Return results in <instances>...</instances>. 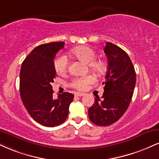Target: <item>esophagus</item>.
Instances as JSON below:
<instances>
[{"label":"esophagus","mask_w":159,"mask_h":159,"mask_svg":"<svg viewBox=\"0 0 159 159\" xmlns=\"http://www.w3.org/2000/svg\"><path fill=\"white\" fill-rule=\"evenodd\" d=\"M84 95H85L84 93H76L75 94V96H78V97H82V96H84Z\"/></svg>","instance_id":"obj_1"}]
</instances>
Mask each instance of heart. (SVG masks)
Returning <instances> with one entry per match:
<instances>
[{
	"instance_id": "b5f03b06",
	"label": "heart",
	"mask_w": 159,
	"mask_h": 159,
	"mask_svg": "<svg viewBox=\"0 0 159 159\" xmlns=\"http://www.w3.org/2000/svg\"><path fill=\"white\" fill-rule=\"evenodd\" d=\"M72 53L76 58L86 64H89V67L97 72H102L104 69V64L101 61H94L96 58V52L89 47L81 46L76 47L72 50ZM54 69L59 75H64L67 71L68 61L66 57L63 54H59L54 61ZM95 81V78L93 75L85 76V77H77L72 80L70 87L78 90H84L88 86Z\"/></svg>"
}]
</instances>
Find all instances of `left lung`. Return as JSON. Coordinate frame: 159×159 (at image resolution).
Segmentation results:
<instances>
[{
    "mask_svg": "<svg viewBox=\"0 0 159 159\" xmlns=\"http://www.w3.org/2000/svg\"><path fill=\"white\" fill-rule=\"evenodd\" d=\"M104 52L107 57L108 67L101 99L88 110L90 121L98 126H108L116 122L129 107L134 92L136 74L131 59L118 46L107 42Z\"/></svg>",
    "mask_w": 159,
    "mask_h": 159,
    "instance_id": "left-lung-1",
    "label": "left lung"
}]
</instances>
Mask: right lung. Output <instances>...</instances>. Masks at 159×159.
<instances>
[{
    "label": "right lung",
    "instance_id": "obj_1",
    "mask_svg": "<svg viewBox=\"0 0 159 159\" xmlns=\"http://www.w3.org/2000/svg\"><path fill=\"white\" fill-rule=\"evenodd\" d=\"M64 47V42H52L38 46L23 61L20 72V94L30 116L41 125L53 127L64 122L74 95L64 93L52 96L56 71L54 58Z\"/></svg>",
    "mask_w": 159,
    "mask_h": 159
}]
</instances>
